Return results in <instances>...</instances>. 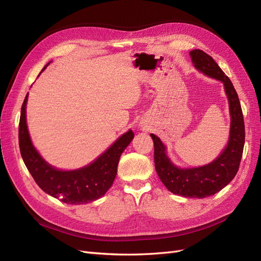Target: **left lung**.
Returning <instances> with one entry per match:
<instances>
[{
	"instance_id": "1",
	"label": "left lung",
	"mask_w": 261,
	"mask_h": 261,
	"mask_svg": "<svg viewBox=\"0 0 261 261\" xmlns=\"http://www.w3.org/2000/svg\"><path fill=\"white\" fill-rule=\"evenodd\" d=\"M195 67L211 78L222 82L230 105L231 128L225 149L215 161L199 168L180 169L173 164L159 137L150 134L154 146V167L164 186L173 194L204 198L224 188L239 171L245 144V125L241 102L232 82L216 61L202 50L191 51Z\"/></svg>"
}]
</instances>
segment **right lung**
<instances>
[{
    "label": "right lung",
    "instance_id": "right-lung-1",
    "mask_svg": "<svg viewBox=\"0 0 261 261\" xmlns=\"http://www.w3.org/2000/svg\"><path fill=\"white\" fill-rule=\"evenodd\" d=\"M27 100L28 93L21 106L18 129L19 149L22 160L38 186L44 193L69 204H83L99 199L113 184L121 154L134 138L133 130L125 133L87 167L61 171L46 163L31 143L26 123Z\"/></svg>",
    "mask_w": 261,
    "mask_h": 261
}]
</instances>
